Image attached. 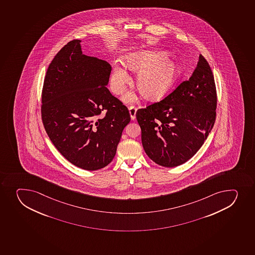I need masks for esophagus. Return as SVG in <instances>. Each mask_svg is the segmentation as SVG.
Returning <instances> with one entry per match:
<instances>
[{
    "label": "esophagus",
    "instance_id": "esophagus-1",
    "mask_svg": "<svg viewBox=\"0 0 255 255\" xmlns=\"http://www.w3.org/2000/svg\"><path fill=\"white\" fill-rule=\"evenodd\" d=\"M129 115L131 117V120L135 119V114H136L137 108L134 106H130L129 108Z\"/></svg>",
    "mask_w": 255,
    "mask_h": 255
}]
</instances>
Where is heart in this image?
Masks as SVG:
<instances>
[{
	"mask_svg": "<svg viewBox=\"0 0 255 255\" xmlns=\"http://www.w3.org/2000/svg\"><path fill=\"white\" fill-rule=\"evenodd\" d=\"M166 54L156 51H142L126 57V65L134 71H139L136 77V85L139 91L148 99L159 98L171 88L180 74L179 66L169 61H164ZM130 80L126 69L117 66L111 77V91L121 94L125 91L126 84ZM125 101H133V93L124 96Z\"/></svg>",
	"mask_w": 255,
	"mask_h": 255,
	"instance_id": "b5f03b06",
	"label": "heart"
}]
</instances>
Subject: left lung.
Masks as SVG:
<instances>
[{
    "label": "left lung",
    "instance_id": "1",
    "mask_svg": "<svg viewBox=\"0 0 255 255\" xmlns=\"http://www.w3.org/2000/svg\"><path fill=\"white\" fill-rule=\"evenodd\" d=\"M217 92L208 61L199 62L188 81L163 100L139 109L142 144L156 164L175 167L196 154L215 125Z\"/></svg>",
    "mask_w": 255,
    "mask_h": 255
}]
</instances>
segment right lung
I'll return each mask as SVG.
<instances>
[{
	"mask_svg": "<svg viewBox=\"0 0 255 255\" xmlns=\"http://www.w3.org/2000/svg\"><path fill=\"white\" fill-rule=\"evenodd\" d=\"M80 42H68L49 65L40 112L58 151L71 164L91 171L112 161L130 116L106 86L111 65L83 55ZM103 110L106 114L101 116Z\"/></svg>",
	"mask_w": 255,
	"mask_h": 255,
	"instance_id": "obj_1",
	"label": "right lung"
}]
</instances>
